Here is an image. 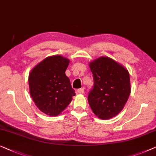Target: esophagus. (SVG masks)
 Segmentation results:
<instances>
[{
	"label": "esophagus",
	"instance_id": "34e87169",
	"mask_svg": "<svg viewBox=\"0 0 156 156\" xmlns=\"http://www.w3.org/2000/svg\"><path fill=\"white\" fill-rule=\"evenodd\" d=\"M77 92L79 94H83L84 93V88H79L77 90Z\"/></svg>",
	"mask_w": 156,
	"mask_h": 156
}]
</instances>
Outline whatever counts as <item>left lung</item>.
<instances>
[{"label": "left lung", "mask_w": 156, "mask_h": 156, "mask_svg": "<svg viewBox=\"0 0 156 156\" xmlns=\"http://www.w3.org/2000/svg\"><path fill=\"white\" fill-rule=\"evenodd\" d=\"M94 85L88 102L100 119H108L124 108L130 95V77L127 70L109 57L102 56L90 63Z\"/></svg>", "instance_id": "1"}]
</instances>
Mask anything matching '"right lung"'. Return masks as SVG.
I'll use <instances>...</instances> for the list:
<instances>
[{"label": "right lung", "mask_w": 156, "mask_h": 156, "mask_svg": "<svg viewBox=\"0 0 156 156\" xmlns=\"http://www.w3.org/2000/svg\"><path fill=\"white\" fill-rule=\"evenodd\" d=\"M69 60L52 56L37 65L29 76L30 95L37 107L46 115L57 116L76 95L65 71Z\"/></svg>", "instance_id": "1"}]
</instances>
